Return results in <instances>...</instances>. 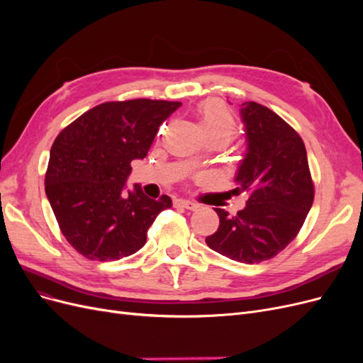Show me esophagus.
<instances>
[{
	"instance_id": "1",
	"label": "esophagus",
	"mask_w": 363,
	"mask_h": 363,
	"mask_svg": "<svg viewBox=\"0 0 363 363\" xmlns=\"http://www.w3.org/2000/svg\"><path fill=\"white\" fill-rule=\"evenodd\" d=\"M175 206L184 207V208H188V211H195V208L199 207V204H195L194 201H189V200H177L175 201Z\"/></svg>"
}]
</instances>
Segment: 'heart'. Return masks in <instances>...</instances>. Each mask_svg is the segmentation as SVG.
Here are the masks:
<instances>
[{
  "instance_id": "heart-1",
  "label": "heart",
  "mask_w": 363,
  "mask_h": 363,
  "mask_svg": "<svg viewBox=\"0 0 363 363\" xmlns=\"http://www.w3.org/2000/svg\"><path fill=\"white\" fill-rule=\"evenodd\" d=\"M199 121L206 139L213 138L227 145L238 135L236 116L221 101H206L199 108Z\"/></svg>"
}]
</instances>
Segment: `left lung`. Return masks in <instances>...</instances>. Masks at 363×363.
Returning a JSON list of instances; mask_svg holds the SVG:
<instances>
[{
  "label": "left lung",
  "instance_id": "obj_1",
  "mask_svg": "<svg viewBox=\"0 0 363 363\" xmlns=\"http://www.w3.org/2000/svg\"><path fill=\"white\" fill-rule=\"evenodd\" d=\"M248 152L236 175L235 195L242 211L215 208L219 227L206 238L208 248L242 263H260L286 248L309 213L315 184L300 135L271 108L247 101L240 108Z\"/></svg>",
  "mask_w": 363,
  "mask_h": 363
}]
</instances>
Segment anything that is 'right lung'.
I'll list each match as a JSON object with an SVG mask.
<instances>
[{
	"label": "right lung",
	"instance_id": "right-lung-1",
	"mask_svg": "<svg viewBox=\"0 0 363 363\" xmlns=\"http://www.w3.org/2000/svg\"><path fill=\"white\" fill-rule=\"evenodd\" d=\"M179 101L127 100L92 107L65 127L50 151L45 192L60 232L89 260L135 255L156 216L172 206L135 184L125 191L131 160L144 159L159 127Z\"/></svg>",
	"mask_w": 363,
	"mask_h": 363
}]
</instances>
